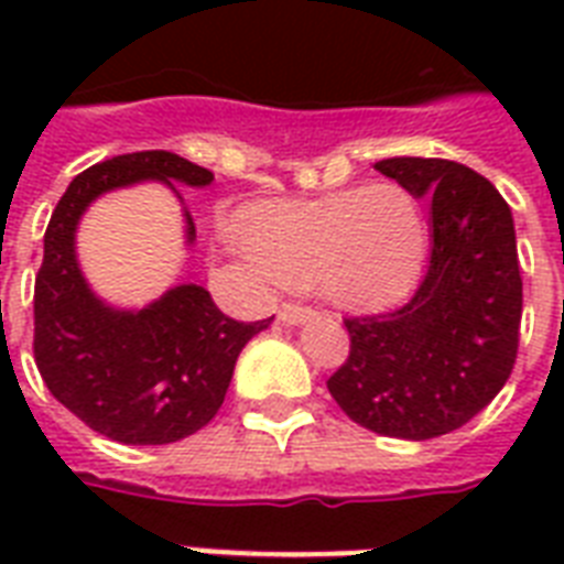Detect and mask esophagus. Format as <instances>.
Returning <instances> with one entry per match:
<instances>
[{
	"mask_svg": "<svg viewBox=\"0 0 564 564\" xmlns=\"http://www.w3.org/2000/svg\"><path fill=\"white\" fill-rule=\"evenodd\" d=\"M278 318H281L283 325H304L310 318H316V310L299 307V304H283V307L278 310Z\"/></svg>",
	"mask_w": 564,
	"mask_h": 564,
	"instance_id": "obj_1",
	"label": "esophagus"
}]
</instances>
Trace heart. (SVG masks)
Listing matches in <instances>:
<instances>
[{"mask_svg":"<svg viewBox=\"0 0 564 564\" xmlns=\"http://www.w3.org/2000/svg\"><path fill=\"white\" fill-rule=\"evenodd\" d=\"M248 254L286 286H313L336 307L377 313L415 290L427 260L424 207L401 184L278 202L251 216Z\"/></svg>","mask_w":564,"mask_h":564,"instance_id":"b5f03b06","label":"heart"}]
</instances>
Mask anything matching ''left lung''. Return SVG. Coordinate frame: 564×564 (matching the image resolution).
I'll use <instances>...</instances> for the list:
<instances>
[{
  "mask_svg": "<svg viewBox=\"0 0 564 564\" xmlns=\"http://www.w3.org/2000/svg\"><path fill=\"white\" fill-rule=\"evenodd\" d=\"M375 170L427 198L430 263L401 310L345 318L351 354L327 389L360 427L424 442L468 424L512 375L524 304L516 225L495 184L463 163L389 158Z\"/></svg>",
  "mask_w": 564,
  "mask_h": 564,
  "instance_id": "8db88e82",
  "label": "left lung"
}]
</instances>
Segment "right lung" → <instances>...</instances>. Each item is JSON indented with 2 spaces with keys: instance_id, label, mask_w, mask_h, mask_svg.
Returning <instances> with one entry per match:
<instances>
[{
  "instance_id": "obj_1",
  "label": "right lung",
  "mask_w": 564,
  "mask_h": 564,
  "mask_svg": "<svg viewBox=\"0 0 564 564\" xmlns=\"http://www.w3.org/2000/svg\"><path fill=\"white\" fill-rule=\"evenodd\" d=\"M161 181L178 195L213 172L172 152L119 154L84 170L57 202L34 281V360L48 392L90 430L122 445H170L219 412L239 351L272 325L234 322L198 283L166 290L143 310L110 307L75 257L84 210L110 189ZM184 204V198H181ZM187 246L195 225L189 210Z\"/></svg>"
}]
</instances>
